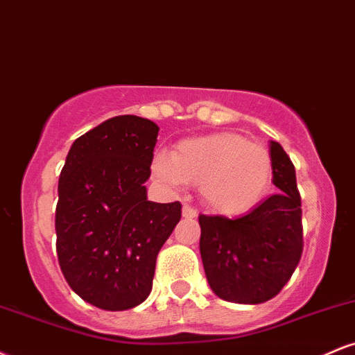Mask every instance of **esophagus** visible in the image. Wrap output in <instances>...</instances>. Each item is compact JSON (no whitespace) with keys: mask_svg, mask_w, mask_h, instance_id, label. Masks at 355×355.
Wrapping results in <instances>:
<instances>
[{"mask_svg":"<svg viewBox=\"0 0 355 355\" xmlns=\"http://www.w3.org/2000/svg\"><path fill=\"white\" fill-rule=\"evenodd\" d=\"M182 215L185 218H195L198 215V211H197V209H193V207L189 205V203H185L182 209Z\"/></svg>","mask_w":355,"mask_h":355,"instance_id":"obj_1","label":"esophagus"}]
</instances>
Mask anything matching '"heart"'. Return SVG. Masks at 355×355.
Wrapping results in <instances>:
<instances>
[{"mask_svg":"<svg viewBox=\"0 0 355 355\" xmlns=\"http://www.w3.org/2000/svg\"><path fill=\"white\" fill-rule=\"evenodd\" d=\"M152 168L170 187L200 183L207 205L227 215L255 207L274 178V162L266 146L229 132L183 140L172 155H155Z\"/></svg>","mask_w":355,"mask_h":355,"instance_id":"obj_1","label":"heart"}]
</instances>
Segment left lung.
<instances>
[{
  "label": "left lung",
  "instance_id": "obj_1",
  "mask_svg": "<svg viewBox=\"0 0 355 355\" xmlns=\"http://www.w3.org/2000/svg\"><path fill=\"white\" fill-rule=\"evenodd\" d=\"M270 157L279 193L243 217H198L207 280L227 302L262 304L274 299L302 257V203L295 166L277 141H270Z\"/></svg>",
  "mask_w": 355,
  "mask_h": 355
}]
</instances>
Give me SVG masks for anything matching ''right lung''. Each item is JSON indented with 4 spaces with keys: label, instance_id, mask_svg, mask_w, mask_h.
Segmentation results:
<instances>
[{
    "label": "right lung",
    "instance_id": "1",
    "mask_svg": "<svg viewBox=\"0 0 355 355\" xmlns=\"http://www.w3.org/2000/svg\"><path fill=\"white\" fill-rule=\"evenodd\" d=\"M158 126L121 115L76 138L58 182L60 268L75 294L103 311L137 307L152 292L160 248L180 202L146 200Z\"/></svg>",
    "mask_w": 355,
    "mask_h": 355
}]
</instances>
